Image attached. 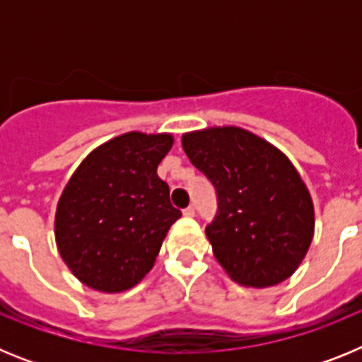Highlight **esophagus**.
Returning <instances> with one entry per match:
<instances>
[{
    "mask_svg": "<svg viewBox=\"0 0 362 362\" xmlns=\"http://www.w3.org/2000/svg\"><path fill=\"white\" fill-rule=\"evenodd\" d=\"M183 214L187 217H194V216H196V209H194V206H192V204H190V206H187V209L183 210Z\"/></svg>",
    "mask_w": 362,
    "mask_h": 362,
    "instance_id": "1",
    "label": "esophagus"
}]
</instances>
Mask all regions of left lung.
I'll list each match as a JSON object with an SVG mask.
<instances>
[{
  "mask_svg": "<svg viewBox=\"0 0 362 362\" xmlns=\"http://www.w3.org/2000/svg\"><path fill=\"white\" fill-rule=\"evenodd\" d=\"M192 165L216 188L206 235L235 283L264 288L288 279L313 238V204L290 159L238 127L183 136Z\"/></svg>",
  "mask_w": 362,
  "mask_h": 362,
  "instance_id": "left-lung-1",
  "label": "left lung"
}]
</instances>
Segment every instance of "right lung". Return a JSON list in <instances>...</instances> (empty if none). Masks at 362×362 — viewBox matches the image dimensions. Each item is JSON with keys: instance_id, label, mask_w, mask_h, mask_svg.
<instances>
[{"instance_id": "right-lung-1", "label": "right lung", "mask_w": 362, "mask_h": 362, "mask_svg": "<svg viewBox=\"0 0 362 362\" xmlns=\"http://www.w3.org/2000/svg\"><path fill=\"white\" fill-rule=\"evenodd\" d=\"M172 143L170 134H123L88 153L70 177L57 203L56 243L86 286L123 292L153 267L181 217L158 175Z\"/></svg>"}]
</instances>
